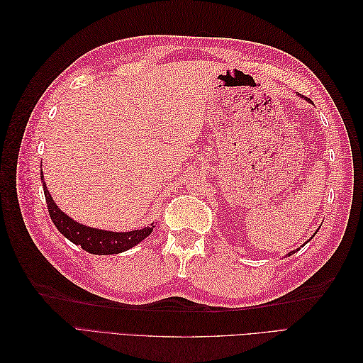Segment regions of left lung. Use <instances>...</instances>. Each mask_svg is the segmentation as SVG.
Here are the masks:
<instances>
[{
    "label": "left lung",
    "instance_id": "obj_1",
    "mask_svg": "<svg viewBox=\"0 0 363 363\" xmlns=\"http://www.w3.org/2000/svg\"><path fill=\"white\" fill-rule=\"evenodd\" d=\"M307 101H311V100H307ZM311 103H312V101H311ZM315 235H316V232H315V233H313V236H315ZM313 236H312V238H313ZM312 238H311V239H312ZM306 244H307V242H304V244H303V245H306ZM303 245H301V247H303ZM298 250H300V248H296V250H294V251H289V252H288V255H286V256H288V257H289V256H292V255H295V252H296V251H298Z\"/></svg>",
    "mask_w": 363,
    "mask_h": 363
}]
</instances>
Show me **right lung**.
<instances>
[{
	"label": "right lung",
	"instance_id": "obj_1",
	"mask_svg": "<svg viewBox=\"0 0 363 363\" xmlns=\"http://www.w3.org/2000/svg\"><path fill=\"white\" fill-rule=\"evenodd\" d=\"M40 179H42L43 194H45L51 221L65 238L69 239L75 245H80L84 251L91 252V255H101V256L118 255V252H123L130 250L131 247H135L152 232L155 223H151L150 227H144L140 230H131V232H107V230L87 227L77 223L67 213L62 212L59 206L54 203L52 196L47 189V184L43 182L42 172H40Z\"/></svg>",
	"mask_w": 363,
	"mask_h": 363
}]
</instances>
